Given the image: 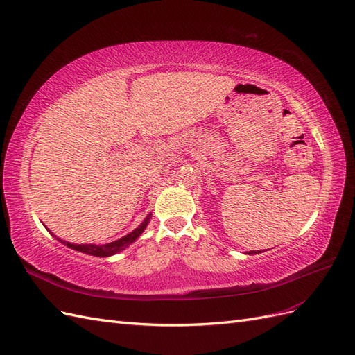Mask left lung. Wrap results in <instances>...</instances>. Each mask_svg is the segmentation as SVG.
I'll list each match as a JSON object with an SVG mask.
<instances>
[{
    "label": "left lung",
    "instance_id": "8db88e82",
    "mask_svg": "<svg viewBox=\"0 0 355 355\" xmlns=\"http://www.w3.org/2000/svg\"><path fill=\"white\" fill-rule=\"evenodd\" d=\"M257 253H261V252H250L249 254H257Z\"/></svg>",
    "mask_w": 355,
    "mask_h": 355
}]
</instances>
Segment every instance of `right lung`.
<instances>
[{
  "label": "right lung",
  "instance_id": "add662e5",
  "mask_svg": "<svg viewBox=\"0 0 355 355\" xmlns=\"http://www.w3.org/2000/svg\"><path fill=\"white\" fill-rule=\"evenodd\" d=\"M149 218H151V214H149V216H146V219L141 225H139V227L135 231H132L130 234H127L125 237L116 240V241H112V243H108V244H103V245H96V244H71L68 241H62V240H59V241H62L63 244H67L68 247H71V249H73V250H78V252L87 253V254H93V256H111V254H115L118 252L124 250L128 244H132L139 237V235L144 232V230L146 228Z\"/></svg>",
  "mask_w": 355,
  "mask_h": 355
}]
</instances>
